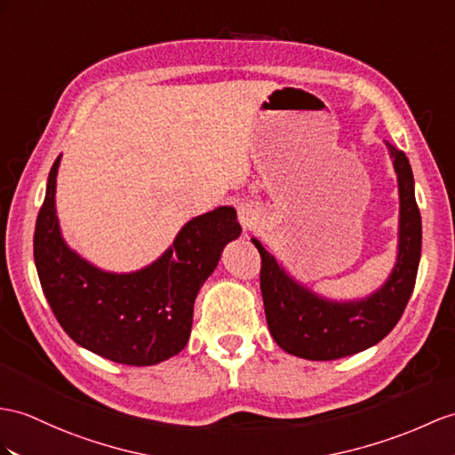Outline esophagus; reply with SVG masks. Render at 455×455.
Wrapping results in <instances>:
<instances>
[{"mask_svg":"<svg viewBox=\"0 0 455 455\" xmlns=\"http://www.w3.org/2000/svg\"><path fill=\"white\" fill-rule=\"evenodd\" d=\"M259 216H260V210L257 204H252V203L239 204V208H237V218H239V224L243 226V229H251L254 224H257Z\"/></svg>","mask_w":455,"mask_h":455,"instance_id":"34e87169","label":"esophagus"}]
</instances>
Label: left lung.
<instances>
[{"label":"left lung","instance_id":"1","mask_svg":"<svg viewBox=\"0 0 455 455\" xmlns=\"http://www.w3.org/2000/svg\"><path fill=\"white\" fill-rule=\"evenodd\" d=\"M400 185V245L390 278L361 301H328L287 275L272 254L252 237L260 252V291L266 323L278 346L308 361L341 359L372 347L402 318L413 293L420 260V212L415 181L402 150L386 142Z\"/></svg>","mask_w":455,"mask_h":455}]
</instances>
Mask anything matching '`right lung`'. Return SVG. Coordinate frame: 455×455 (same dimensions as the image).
Returning a JSON list of instances; mask_svg holds the SVG:
<instances>
[{"instance_id": "1", "label": "right lung", "mask_w": 455, "mask_h": 455, "mask_svg": "<svg viewBox=\"0 0 455 455\" xmlns=\"http://www.w3.org/2000/svg\"><path fill=\"white\" fill-rule=\"evenodd\" d=\"M60 160L50 170L35 229L38 278L55 318L79 346L121 364L148 367L177 355L191 336L198 290L224 247L241 234L237 212L220 206L187 221L173 245L147 268L104 272L61 237L55 216Z\"/></svg>"}]
</instances>
